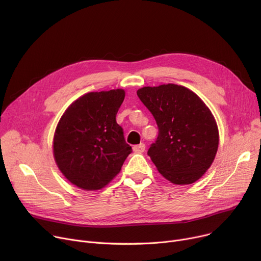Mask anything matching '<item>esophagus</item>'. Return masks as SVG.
<instances>
[{"mask_svg":"<svg viewBox=\"0 0 261 261\" xmlns=\"http://www.w3.org/2000/svg\"><path fill=\"white\" fill-rule=\"evenodd\" d=\"M145 149H146L145 144H140V145H136L133 147V151L135 153H143L145 151Z\"/></svg>","mask_w":261,"mask_h":261,"instance_id":"34e87169","label":"esophagus"}]
</instances>
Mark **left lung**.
I'll return each instance as SVG.
<instances>
[{"label": "left lung", "instance_id": "1", "mask_svg": "<svg viewBox=\"0 0 261 261\" xmlns=\"http://www.w3.org/2000/svg\"><path fill=\"white\" fill-rule=\"evenodd\" d=\"M137 95L159 126L148 155L174 185L198 180L214 162L219 144L216 120L202 99L184 86L143 87Z\"/></svg>", "mask_w": 261, "mask_h": 261}]
</instances>
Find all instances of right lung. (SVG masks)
<instances>
[{
	"label": "right lung",
	"mask_w": 261,
	"mask_h": 261,
	"mask_svg": "<svg viewBox=\"0 0 261 261\" xmlns=\"http://www.w3.org/2000/svg\"><path fill=\"white\" fill-rule=\"evenodd\" d=\"M125 90L89 92L69 106L57 126L54 156L63 175L85 191L106 187L132 152L115 120Z\"/></svg>",
	"instance_id": "right-lung-1"
}]
</instances>
